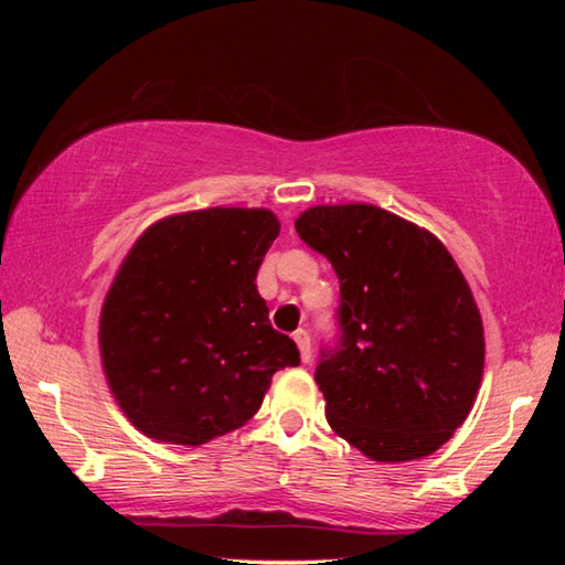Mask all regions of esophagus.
Returning <instances> with one entry per match:
<instances>
[{
    "label": "esophagus",
    "mask_w": 565,
    "mask_h": 565,
    "mask_svg": "<svg viewBox=\"0 0 565 565\" xmlns=\"http://www.w3.org/2000/svg\"><path fill=\"white\" fill-rule=\"evenodd\" d=\"M294 341H296V347H299L301 361L309 363L311 361V337H309V331H303V329L294 331Z\"/></svg>",
    "instance_id": "obj_1"
}]
</instances>
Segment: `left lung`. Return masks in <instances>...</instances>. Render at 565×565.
I'll use <instances>...</instances> for the list:
<instances>
[{"instance_id": "left-lung-1", "label": "left lung", "mask_w": 565, "mask_h": 565, "mask_svg": "<svg viewBox=\"0 0 565 565\" xmlns=\"http://www.w3.org/2000/svg\"><path fill=\"white\" fill-rule=\"evenodd\" d=\"M294 226L341 284V337L317 366L329 426L371 461L431 456L471 414L486 359L454 256L371 204L311 206Z\"/></svg>"}]
</instances>
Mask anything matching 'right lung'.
I'll return each instance as SVG.
<instances>
[{
	"instance_id": "add662e5",
	"label": "right lung",
	"mask_w": 565,
	"mask_h": 565,
	"mask_svg": "<svg viewBox=\"0 0 565 565\" xmlns=\"http://www.w3.org/2000/svg\"><path fill=\"white\" fill-rule=\"evenodd\" d=\"M279 228L269 209L214 206L161 218L129 248L102 306L99 351L145 436L202 446L242 428L276 371L299 366L256 289Z\"/></svg>"
}]
</instances>
